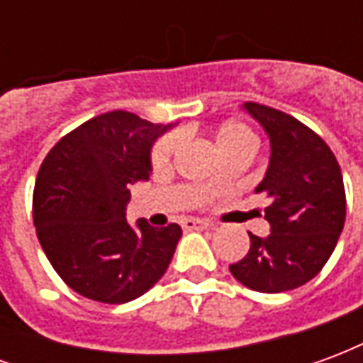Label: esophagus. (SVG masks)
<instances>
[{"label":"esophagus","mask_w":363,"mask_h":363,"mask_svg":"<svg viewBox=\"0 0 363 363\" xmlns=\"http://www.w3.org/2000/svg\"><path fill=\"white\" fill-rule=\"evenodd\" d=\"M212 225L210 223H206L202 220H186L182 221V229L184 231H204V229H210Z\"/></svg>","instance_id":"obj_1"}]
</instances>
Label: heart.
Listing matches in <instances>:
<instances>
[{
	"instance_id": "heart-1",
	"label": "heart",
	"mask_w": 363,
	"mask_h": 363,
	"mask_svg": "<svg viewBox=\"0 0 363 363\" xmlns=\"http://www.w3.org/2000/svg\"><path fill=\"white\" fill-rule=\"evenodd\" d=\"M216 143H218V150L223 153V155H229L233 151L239 150H252L255 147V138H252L251 130L243 124H237V122H229V124H223V126L216 132ZM179 145V135L171 134L161 138L155 147L151 151V163L155 167L167 165L171 157H173L174 150ZM220 181V174H216L210 179V182Z\"/></svg>"
}]
</instances>
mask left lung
<instances>
[{
    "mask_svg": "<svg viewBox=\"0 0 363 363\" xmlns=\"http://www.w3.org/2000/svg\"><path fill=\"white\" fill-rule=\"evenodd\" d=\"M243 111L270 142L267 173L255 189L270 200V233H249L251 249L229 270L249 289L280 294L315 278L335 251L346 218L342 173L330 147L299 120L257 103Z\"/></svg>",
    "mask_w": 363,
    "mask_h": 363,
    "instance_id": "8db88e82",
    "label": "left lung"
}]
</instances>
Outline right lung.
I'll use <instances>...</instances> for the list:
<instances>
[{
	"label": "right lung",
	"mask_w": 363,
	"mask_h": 363,
	"mask_svg": "<svg viewBox=\"0 0 363 363\" xmlns=\"http://www.w3.org/2000/svg\"><path fill=\"white\" fill-rule=\"evenodd\" d=\"M174 126L106 112L64 135L44 159L33 196L36 235L79 296L126 303L167 272L181 225L151 228L143 218L132 225L126 206L130 184L150 179L153 143Z\"/></svg>",
	"instance_id": "right-lung-1"
}]
</instances>
